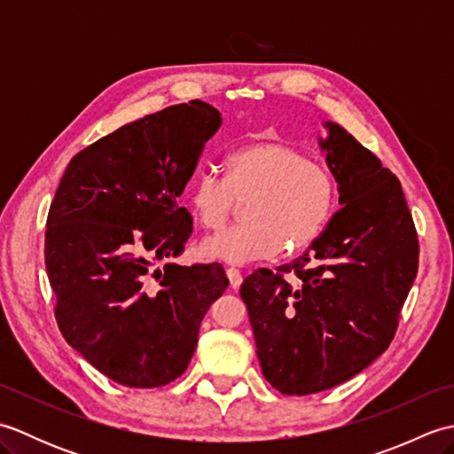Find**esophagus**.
<instances>
[{"label":"esophagus","mask_w":454,"mask_h":454,"mask_svg":"<svg viewBox=\"0 0 454 454\" xmlns=\"http://www.w3.org/2000/svg\"><path fill=\"white\" fill-rule=\"evenodd\" d=\"M226 275H228V281H230V286L232 288H238L239 285H242V281H244V277H242V273L238 271V269H234V267H228L226 269Z\"/></svg>","instance_id":"esophagus-1"}]
</instances>
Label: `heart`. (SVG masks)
Returning a JSON list of instances; mask_svg holds the SVG:
<instances>
[{"label":"heart","instance_id":"obj_1","mask_svg":"<svg viewBox=\"0 0 454 454\" xmlns=\"http://www.w3.org/2000/svg\"><path fill=\"white\" fill-rule=\"evenodd\" d=\"M224 177L202 173L192 179L187 202L207 230H220L246 200L242 224L205 239L202 252L228 263H249L298 252L322 234L332 218L337 185L324 163L306 158L278 140H255L232 150L222 161Z\"/></svg>","mask_w":454,"mask_h":454}]
</instances>
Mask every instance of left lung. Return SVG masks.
Masks as SVG:
<instances>
[{
	"mask_svg": "<svg viewBox=\"0 0 454 454\" xmlns=\"http://www.w3.org/2000/svg\"><path fill=\"white\" fill-rule=\"evenodd\" d=\"M325 129L341 208L301 257L257 269L239 288L263 376L286 396L333 388L379 359L418 275L400 181L340 124Z\"/></svg>",
	"mask_w": 454,
	"mask_h": 454,
	"instance_id": "obj_1",
	"label": "left lung"
}]
</instances>
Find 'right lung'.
Wrapping results in <instances>:
<instances>
[{
	"mask_svg": "<svg viewBox=\"0 0 454 454\" xmlns=\"http://www.w3.org/2000/svg\"><path fill=\"white\" fill-rule=\"evenodd\" d=\"M220 113L192 99L124 124L67 163L48 210L44 263L64 340L111 380L158 388L185 372L220 263L181 267L192 218L177 199Z\"/></svg>",
	"mask_w": 454,
	"mask_h": 454,
	"instance_id": "add662e5",
	"label": "right lung"
}]
</instances>
